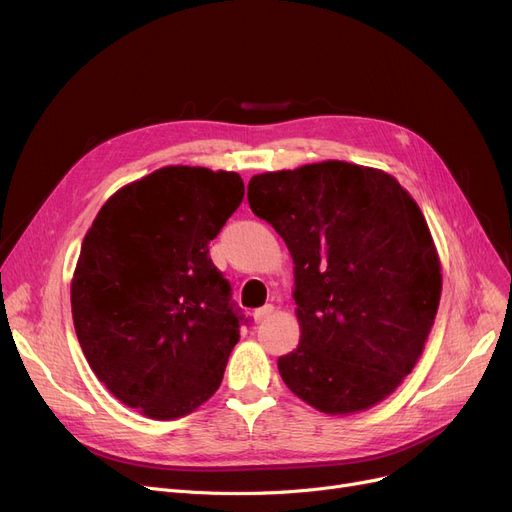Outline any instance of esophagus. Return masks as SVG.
Listing matches in <instances>:
<instances>
[{
  "instance_id": "1",
  "label": "esophagus",
  "mask_w": 512,
  "mask_h": 512,
  "mask_svg": "<svg viewBox=\"0 0 512 512\" xmlns=\"http://www.w3.org/2000/svg\"><path fill=\"white\" fill-rule=\"evenodd\" d=\"M276 307L274 305H265V307H259L255 313H253V319L257 321V324H263V321L270 319L274 315Z\"/></svg>"
}]
</instances>
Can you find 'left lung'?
Returning a JSON list of instances; mask_svg holds the SVG:
<instances>
[{"mask_svg":"<svg viewBox=\"0 0 512 512\" xmlns=\"http://www.w3.org/2000/svg\"><path fill=\"white\" fill-rule=\"evenodd\" d=\"M247 199L294 263L301 342L278 359L284 384L328 415L378 405L413 371L440 305L419 205L394 176L336 159L257 174Z\"/></svg>","mask_w":512,"mask_h":512,"instance_id":"8db88e82","label":"left lung"}]
</instances>
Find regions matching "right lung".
I'll return each instance as SVG.
<instances>
[{"label":"right lung","instance_id":"obj_1","mask_svg":"<svg viewBox=\"0 0 512 512\" xmlns=\"http://www.w3.org/2000/svg\"><path fill=\"white\" fill-rule=\"evenodd\" d=\"M242 197L236 172L159 168L107 199L80 247V348L99 382L149 419L193 413L222 384L245 315L209 240Z\"/></svg>","mask_w":512,"mask_h":512}]
</instances>
